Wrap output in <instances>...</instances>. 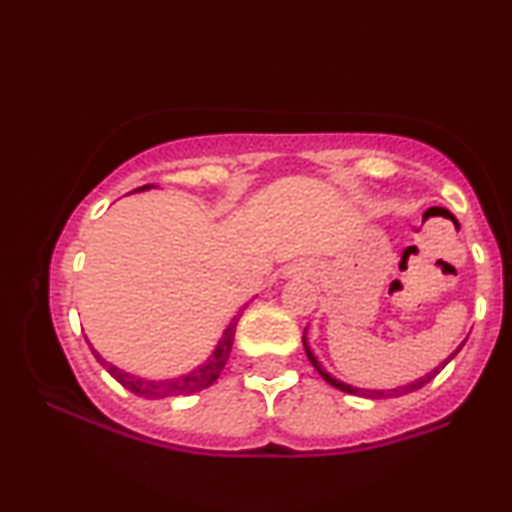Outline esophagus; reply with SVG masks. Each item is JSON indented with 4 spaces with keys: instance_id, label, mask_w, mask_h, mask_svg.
Wrapping results in <instances>:
<instances>
[{
    "instance_id": "1",
    "label": "esophagus",
    "mask_w": 512,
    "mask_h": 512,
    "mask_svg": "<svg viewBox=\"0 0 512 512\" xmlns=\"http://www.w3.org/2000/svg\"><path fill=\"white\" fill-rule=\"evenodd\" d=\"M308 272H310V268H308V265H303V263L289 265V268H287V275H308Z\"/></svg>"
}]
</instances>
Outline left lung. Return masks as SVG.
Segmentation results:
<instances>
[{
    "mask_svg": "<svg viewBox=\"0 0 512 512\" xmlns=\"http://www.w3.org/2000/svg\"><path fill=\"white\" fill-rule=\"evenodd\" d=\"M463 343H466V341H463ZM463 343L459 345V348L454 350V353H451V355L447 357V360H444V362L440 364V367H435L433 371H430V374H426V376H423V378H418V381H414V383H407V386H402V388H395L393 393H411V390H418V388H423V386H426L428 381H433V378H435L437 374H440V369H444V367H447V364H449L451 360H454L456 353H459V350L463 348ZM303 345H305V355H308V360L313 362V367L317 369V374H320V376L324 378V381L329 383V386H334V388H338V390H343V393H348V395H378V397H381V395H388V393H390V390H364V388H355V386H348V383L338 381V378L331 376L329 371L324 369L320 362H317V357L313 355V350L308 348V341H305V336H303Z\"/></svg>",
    "mask_w": 512,
    "mask_h": 512,
    "instance_id": "8db88e82",
    "label": "left lung"
}]
</instances>
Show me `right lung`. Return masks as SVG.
Returning a JSON list of instances; mask_svg holds the SVG:
<instances>
[{
	"label": "right lung",
	"mask_w": 512,
	"mask_h": 512,
	"mask_svg": "<svg viewBox=\"0 0 512 512\" xmlns=\"http://www.w3.org/2000/svg\"><path fill=\"white\" fill-rule=\"evenodd\" d=\"M136 190H148V185H143V188H136ZM237 320H240V315L232 317V322L228 324V327H225L221 341H218V345H216L214 355H211L207 362L199 364V367L192 369L190 374H183L178 378H167V381H148V378L126 374V371L117 369L115 364L105 362L103 357L98 355L94 348H91V343H89V348H91V353H94L96 360L101 362L105 369H108V374L115 378V381L122 383L126 390H131V393L138 395V397H145V400H157V397L192 395V393H199V390L209 388L211 383H214L218 378V374L223 371L225 362H228V357H230V350H232V338H235Z\"/></svg>",
	"instance_id": "right-lung-1"
}]
</instances>
